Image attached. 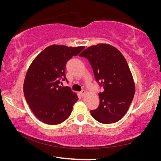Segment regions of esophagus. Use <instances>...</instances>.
<instances>
[{
    "label": "esophagus",
    "instance_id": "obj_1",
    "mask_svg": "<svg viewBox=\"0 0 161 161\" xmlns=\"http://www.w3.org/2000/svg\"><path fill=\"white\" fill-rule=\"evenodd\" d=\"M80 94H81V97H84V96H85V95H86V92L85 91H84V90H82V91H81V93H80Z\"/></svg>",
    "mask_w": 161,
    "mask_h": 161
}]
</instances>
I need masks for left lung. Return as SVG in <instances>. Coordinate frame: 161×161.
Segmentation results:
<instances>
[{
	"instance_id": "8db88e82",
	"label": "left lung",
	"mask_w": 161,
	"mask_h": 161,
	"mask_svg": "<svg viewBox=\"0 0 161 161\" xmlns=\"http://www.w3.org/2000/svg\"><path fill=\"white\" fill-rule=\"evenodd\" d=\"M89 61L95 79L103 90L99 94V107L91 111L102 124L115 123L126 114L135 94V84L126 59L108 44H97L80 54Z\"/></svg>"
}]
</instances>
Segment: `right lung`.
<instances>
[{
	"instance_id": "obj_1",
	"label": "right lung",
	"mask_w": 161,
	"mask_h": 161,
	"mask_svg": "<svg viewBox=\"0 0 161 161\" xmlns=\"http://www.w3.org/2000/svg\"><path fill=\"white\" fill-rule=\"evenodd\" d=\"M84 49V46L50 45L30 65L23 84L24 95L32 113L40 121L57 125L70 116L78 97L69 87H62L59 84L61 79L67 80V62Z\"/></svg>"
}]
</instances>
